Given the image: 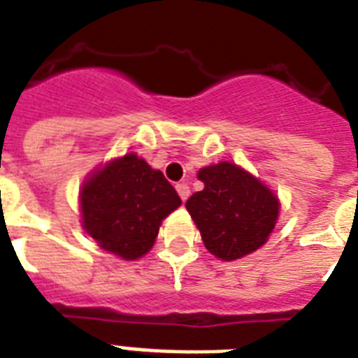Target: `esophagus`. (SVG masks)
I'll return each mask as SVG.
<instances>
[{
  "label": "esophagus",
  "mask_w": 358,
  "mask_h": 358,
  "mask_svg": "<svg viewBox=\"0 0 358 358\" xmlns=\"http://www.w3.org/2000/svg\"><path fill=\"white\" fill-rule=\"evenodd\" d=\"M176 191H178V195L182 201H187L189 199V185L185 184V182H180V184H176Z\"/></svg>",
  "instance_id": "34e87169"
}]
</instances>
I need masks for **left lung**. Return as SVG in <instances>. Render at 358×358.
<instances>
[{
	"instance_id": "obj_1",
	"label": "left lung",
	"mask_w": 358,
	"mask_h": 358,
	"mask_svg": "<svg viewBox=\"0 0 358 358\" xmlns=\"http://www.w3.org/2000/svg\"><path fill=\"white\" fill-rule=\"evenodd\" d=\"M204 189L185 202L204 247L219 260L232 262L266 243L277 224L280 202L262 180L236 163L202 167Z\"/></svg>"
}]
</instances>
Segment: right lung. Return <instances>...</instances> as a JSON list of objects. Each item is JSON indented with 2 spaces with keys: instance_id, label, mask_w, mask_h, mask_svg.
I'll return each mask as SVG.
<instances>
[{
  "instance_id": "obj_1",
  "label": "right lung",
  "mask_w": 358,
  "mask_h": 358,
  "mask_svg": "<svg viewBox=\"0 0 358 358\" xmlns=\"http://www.w3.org/2000/svg\"><path fill=\"white\" fill-rule=\"evenodd\" d=\"M180 204L162 171L129 152L85 178L80 191L81 227L103 250L137 260L154 247L162 221Z\"/></svg>"
}]
</instances>
